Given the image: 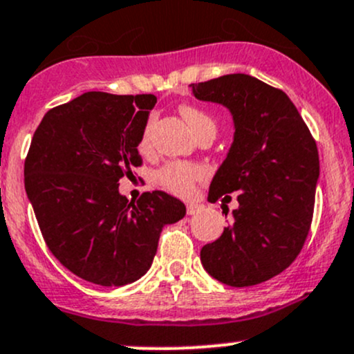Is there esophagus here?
<instances>
[{
  "instance_id": "esophagus-1",
  "label": "esophagus",
  "mask_w": 354,
  "mask_h": 354,
  "mask_svg": "<svg viewBox=\"0 0 354 354\" xmlns=\"http://www.w3.org/2000/svg\"><path fill=\"white\" fill-rule=\"evenodd\" d=\"M198 210H201V205L187 204V214H189V216H196Z\"/></svg>"
}]
</instances>
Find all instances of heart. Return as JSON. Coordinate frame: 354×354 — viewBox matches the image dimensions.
<instances>
[{"label":"heart","mask_w":354,"mask_h":354,"mask_svg":"<svg viewBox=\"0 0 354 354\" xmlns=\"http://www.w3.org/2000/svg\"><path fill=\"white\" fill-rule=\"evenodd\" d=\"M178 112H180L182 117L189 122V125L192 127V130L198 135V137H202V135L205 133L216 135L217 122L209 112L198 109L196 105H189V103L180 105ZM156 122V112H150L147 115L145 124L142 127L140 138H138V149H140L142 152L150 149ZM205 176H207V172H205V169L202 165L194 164V162L176 160L169 162V164H165L160 170H158L157 182L162 187L169 190V192L177 194V196H189V194H192L197 182L202 180Z\"/></svg>","instance_id":"heart-1"}]
</instances>
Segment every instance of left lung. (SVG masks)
<instances>
[{"label":"left lung","instance_id":"8db88e82","mask_svg":"<svg viewBox=\"0 0 354 354\" xmlns=\"http://www.w3.org/2000/svg\"><path fill=\"white\" fill-rule=\"evenodd\" d=\"M190 86L198 100L227 106L236 125L209 197L239 192V207L219 239L202 248V266L232 288L261 284L295 263L311 229L319 177L316 140L288 95L251 75Z\"/></svg>","mask_w":354,"mask_h":354}]
</instances>
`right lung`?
I'll list each match as a JSON object with an SVG mask.
<instances>
[{"label":"right lung","mask_w":354,"mask_h":354,"mask_svg":"<svg viewBox=\"0 0 354 354\" xmlns=\"http://www.w3.org/2000/svg\"><path fill=\"white\" fill-rule=\"evenodd\" d=\"M156 95L86 91L46 112L25 160V189L55 257L88 283L125 286L152 266L165 224L185 216L176 197L138 201L118 180L142 165L138 138Z\"/></svg>","instance_id":"obj_1"}]
</instances>
